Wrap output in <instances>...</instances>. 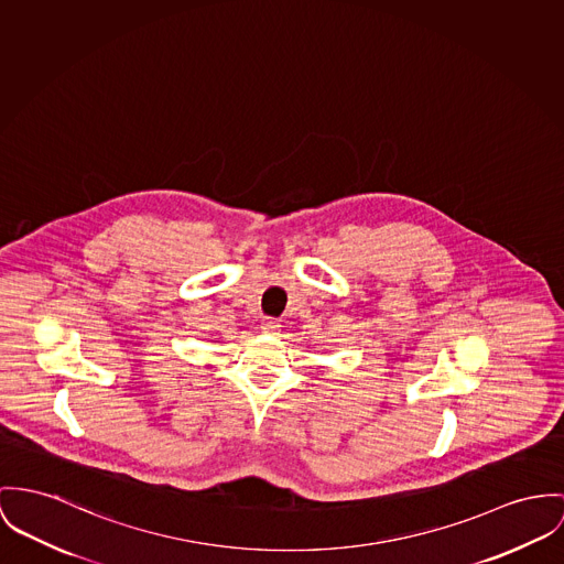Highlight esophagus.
<instances>
[{"label":"esophagus","mask_w":564,"mask_h":564,"mask_svg":"<svg viewBox=\"0 0 564 564\" xmlns=\"http://www.w3.org/2000/svg\"><path fill=\"white\" fill-rule=\"evenodd\" d=\"M279 328H281V322L274 319V317H263L261 322V330L268 333V335H279Z\"/></svg>","instance_id":"esophagus-1"}]
</instances>
